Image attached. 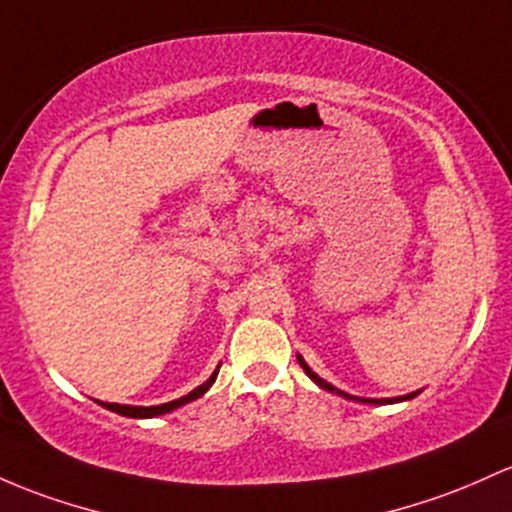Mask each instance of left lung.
Returning <instances> with one entry per match:
<instances>
[{
	"instance_id": "obj_1",
	"label": "left lung",
	"mask_w": 512,
	"mask_h": 512,
	"mask_svg": "<svg viewBox=\"0 0 512 512\" xmlns=\"http://www.w3.org/2000/svg\"><path fill=\"white\" fill-rule=\"evenodd\" d=\"M296 359H299L301 369H303V372L308 374V379H311L313 384H318L320 389H325V391H330V393H338V396L347 398V401H359V403H372V406H384V403H401V401H411V398H415V396H418V393H420V391H413V393H406V396H398V398H362V396H350V393H345V391L335 389L333 384H328V381H325V379H320V376H318L316 372H313L311 367H308L306 359H303L301 355H296Z\"/></svg>"
}]
</instances>
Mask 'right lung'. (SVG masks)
<instances>
[{"label":"right lung","mask_w":512,"mask_h":512,"mask_svg":"<svg viewBox=\"0 0 512 512\" xmlns=\"http://www.w3.org/2000/svg\"><path fill=\"white\" fill-rule=\"evenodd\" d=\"M218 369H221V364H218L216 372H213L209 379L204 381V384L196 386V389L189 391L187 396L174 398V401H170V403H160V406H121V403H104V401H99V406H104L106 411H114V413H119V415H126V418H157V415H165V413L177 411V408L184 406V403L196 401V398H199V396H204V393L211 389L213 381H216Z\"/></svg>","instance_id":"obj_1"}]
</instances>
